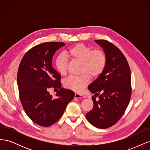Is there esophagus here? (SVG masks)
Wrapping results in <instances>:
<instances>
[{
    "instance_id": "esophagus-1",
    "label": "esophagus",
    "mask_w": 150,
    "mask_h": 150,
    "mask_svg": "<svg viewBox=\"0 0 150 150\" xmlns=\"http://www.w3.org/2000/svg\"><path fill=\"white\" fill-rule=\"evenodd\" d=\"M74 97H75V98H76V99H79V98H86V96H84V95L80 94H78V93H76V94H75Z\"/></svg>"
}]
</instances>
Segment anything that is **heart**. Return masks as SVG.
Returning a JSON list of instances; mask_svg holds the SVG:
<instances>
[{"label": "heart", "mask_w": 150, "mask_h": 150, "mask_svg": "<svg viewBox=\"0 0 150 150\" xmlns=\"http://www.w3.org/2000/svg\"><path fill=\"white\" fill-rule=\"evenodd\" d=\"M66 56L82 62L81 72L83 74L78 76H70L64 81V86L66 88L76 92H81L89 84V76L96 78L100 75L104 70L107 62L106 55L103 50H93L84 44H76L65 54H61L56 59V68L62 76H65L67 72Z\"/></svg>", "instance_id": "obj_1"}]
</instances>
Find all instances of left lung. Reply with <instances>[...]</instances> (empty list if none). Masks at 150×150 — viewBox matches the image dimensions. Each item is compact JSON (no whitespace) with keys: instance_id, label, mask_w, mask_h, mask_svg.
I'll use <instances>...</instances> for the list:
<instances>
[{"instance_id":"left-lung-1","label":"left lung","mask_w":150,"mask_h":150,"mask_svg":"<svg viewBox=\"0 0 150 150\" xmlns=\"http://www.w3.org/2000/svg\"><path fill=\"white\" fill-rule=\"evenodd\" d=\"M105 52L107 62L102 73L88 86L93 108L86 114L91 124L106 129L115 125L123 115L131 95L130 68L126 57L114 44L94 40ZM98 97V100L96 97Z\"/></svg>"}]
</instances>
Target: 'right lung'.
<instances>
[{
  "instance_id": "obj_1",
  "label": "right lung",
  "mask_w": 150,
  "mask_h": 150,
  "mask_svg": "<svg viewBox=\"0 0 150 150\" xmlns=\"http://www.w3.org/2000/svg\"><path fill=\"white\" fill-rule=\"evenodd\" d=\"M65 45L62 42L38 45L25 54L18 69L22 105L29 118L41 126H50L59 120L74 97L73 91L61 88V75L52 66L54 54ZM52 87L59 89L56 99L48 91Z\"/></svg>"
}]
</instances>
